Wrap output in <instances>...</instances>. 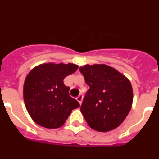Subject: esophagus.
I'll list each match as a JSON object with an SVG mask.
<instances>
[{
  "mask_svg": "<svg viewBox=\"0 0 159 159\" xmlns=\"http://www.w3.org/2000/svg\"><path fill=\"white\" fill-rule=\"evenodd\" d=\"M77 101H78L79 102H80V104H82V101H83V95H80L78 97L76 98Z\"/></svg>",
  "mask_w": 159,
  "mask_h": 159,
  "instance_id": "34e87169",
  "label": "esophagus"
}]
</instances>
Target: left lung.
Returning <instances> with one entry per match:
<instances>
[{"label":"left lung","mask_w":159,"mask_h":159,"mask_svg":"<svg viewBox=\"0 0 159 159\" xmlns=\"http://www.w3.org/2000/svg\"><path fill=\"white\" fill-rule=\"evenodd\" d=\"M90 87L80 111L89 127L99 132L116 129L125 120L133 102V89L127 77L103 64L80 67Z\"/></svg>","instance_id":"obj_1"}]
</instances>
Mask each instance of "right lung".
<instances>
[{"mask_svg": "<svg viewBox=\"0 0 159 159\" xmlns=\"http://www.w3.org/2000/svg\"><path fill=\"white\" fill-rule=\"evenodd\" d=\"M78 67L71 63H44L29 71L24 83L23 95L26 109L35 123L45 128H59L71 111L80 107L64 84V79Z\"/></svg>", "mask_w": 159, "mask_h": 159, "instance_id": "add662e5", "label": "right lung"}]
</instances>
